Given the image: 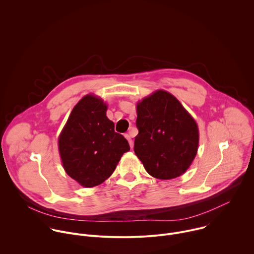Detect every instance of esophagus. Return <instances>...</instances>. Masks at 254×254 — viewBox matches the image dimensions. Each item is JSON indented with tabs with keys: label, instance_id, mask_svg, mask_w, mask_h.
Listing matches in <instances>:
<instances>
[{
	"label": "esophagus",
	"instance_id": "1",
	"mask_svg": "<svg viewBox=\"0 0 254 254\" xmlns=\"http://www.w3.org/2000/svg\"><path fill=\"white\" fill-rule=\"evenodd\" d=\"M125 138L128 140V142H129V145H130V147L132 148V147H133V140H132V138H131L130 134H125Z\"/></svg>",
	"mask_w": 254,
	"mask_h": 254
}]
</instances>
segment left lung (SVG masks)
<instances>
[{
    "label": "left lung",
    "mask_w": 254,
    "mask_h": 254,
    "mask_svg": "<svg viewBox=\"0 0 254 254\" xmlns=\"http://www.w3.org/2000/svg\"><path fill=\"white\" fill-rule=\"evenodd\" d=\"M134 152L147 173L160 180L183 175L198 147L194 119L181 102L165 90H157L137 103Z\"/></svg>",
    "instance_id": "left-lung-1"
}]
</instances>
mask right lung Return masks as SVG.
Wrapping results in <instances>:
<instances>
[{"label":"right lung","instance_id":"obj_1","mask_svg":"<svg viewBox=\"0 0 254 254\" xmlns=\"http://www.w3.org/2000/svg\"><path fill=\"white\" fill-rule=\"evenodd\" d=\"M107 105L92 94L73 107L60 138L59 150L66 174L85 188L102 184L114 172L128 141L114 131Z\"/></svg>","mask_w":254,"mask_h":254}]
</instances>
